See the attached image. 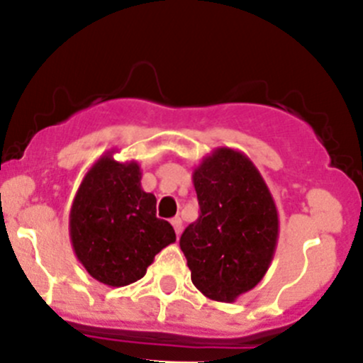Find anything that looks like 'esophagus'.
<instances>
[{
	"instance_id": "1",
	"label": "esophagus",
	"mask_w": 363,
	"mask_h": 363,
	"mask_svg": "<svg viewBox=\"0 0 363 363\" xmlns=\"http://www.w3.org/2000/svg\"><path fill=\"white\" fill-rule=\"evenodd\" d=\"M172 226H174V230H175V233H177V237L181 235L182 219H181V218H174V219H172Z\"/></svg>"
}]
</instances>
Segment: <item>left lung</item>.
<instances>
[{
    "label": "left lung",
    "mask_w": 363,
    "mask_h": 363,
    "mask_svg": "<svg viewBox=\"0 0 363 363\" xmlns=\"http://www.w3.org/2000/svg\"><path fill=\"white\" fill-rule=\"evenodd\" d=\"M200 216L181 235L191 281L218 302H235L269 270L279 218L269 186L244 152L218 147L193 172Z\"/></svg>",
    "instance_id": "1"
}]
</instances>
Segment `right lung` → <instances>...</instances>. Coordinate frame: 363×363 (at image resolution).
<instances>
[{"instance_id": "right-lung-1", "label": "right lung", "mask_w": 363, "mask_h": 363, "mask_svg": "<svg viewBox=\"0 0 363 363\" xmlns=\"http://www.w3.org/2000/svg\"><path fill=\"white\" fill-rule=\"evenodd\" d=\"M113 152L84 175L69 208V240L91 277L119 288L142 279L175 232L156 218V196L142 189L137 161L121 163Z\"/></svg>"}]
</instances>
